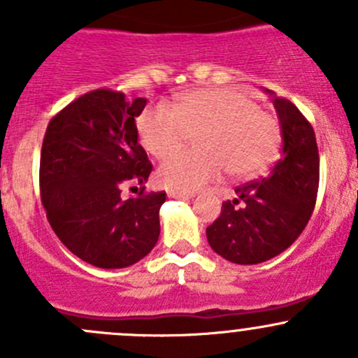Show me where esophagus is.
<instances>
[{
	"label": "esophagus",
	"instance_id": "obj_1",
	"mask_svg": "<svg viewBox=\"0 0 358 358\" xmlns=\"http://www.w3.org/2000/svg\"><path fill=\"white\" fill-rule=\"evenodd\" d=\"M168 197H175V199H190V197H194V194L192 192H182V190L169 189L168 190Z\"/></svg>",
	"mask_w": 358,
	"mask_h": 358
}]
</instances>
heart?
Returning <instances> with one entry per match:
<instances>
[{
  "mask_svg": "<svg viewBox=\"0 0 358 358\" xmlns=\"http://www.w3.org/2000/svg\"><path fill=\"white\" fill-rule=\"evenodd\" d=\"M143 149L154 157L169 152L197 134L199 151L173 153L161 162L157 178L169 189L194 192L215 182L223 171L252 176L275 157L280 143L279 122L246 93L232 88L196 90L176 102L147 107L136 119Z\"/></svg>",
  "mask_w": 358,
  "mask_h": 358,
  "instance_id": "b5f03b06",
  "label": "heart"
}]
</instances>
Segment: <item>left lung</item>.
Listing matches in <instances>:
<instances>
[{"label":"left lung","instance_id":"left-lung-1","mask_svg":"<svg viewBox=\"0 0 358 358\" xmlns=\"http://www.w3.org/2000/svg\"><path fill=\"white\" fill-rule=\"evenodd\" d=\"M272 96L282 133V152L268 176L236 189L206 229L209 246L237 265H256L280 255L305 230L319 190V149L305 115L286 99Z\"/></svg>","mask_w":358,"mask_h":358}]
</instances>
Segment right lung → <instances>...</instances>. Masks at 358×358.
<instances>
[{"label": "right lung", "mask_w": 358, "mask_h": 358, "mask_svg": "<svg viewBox=\"0 0 358 358\" xmlns=\"http://www.w3.org/2000/svg\"><path fill=\"white\" fill-rule=\"evenodd\" d=\"M145 99L102 88L85 93L50 121L39 189L53 232L72 255L99 268H124L156 246L166 192L122 199L124 182H147L152 164L135 119Z\"/></svg>", "instance_id": "right-lung-1"}]
</instances>
